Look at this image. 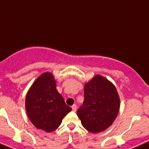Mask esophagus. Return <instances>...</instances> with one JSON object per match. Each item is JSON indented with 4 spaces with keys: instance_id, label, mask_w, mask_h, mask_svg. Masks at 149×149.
I'll return each instance as SVG.
<instances>
[{
    "instance_id": "34e87169",
    "label": "esophagus",
    "mask_w": 149,
    "mask_h": 149,
    "mask_svg": "<svg viewBox=\"0 0 149 149\" xmlns=\"http://www.w3.org/2000/svg\"><path fill=\"white\" fill-rule=\"evenodd\" d=\"M76 108H77V107H76V104H73V105L72 106V109H73V111H74V112L76 111Z\"/></svg>"
}]
</instances>
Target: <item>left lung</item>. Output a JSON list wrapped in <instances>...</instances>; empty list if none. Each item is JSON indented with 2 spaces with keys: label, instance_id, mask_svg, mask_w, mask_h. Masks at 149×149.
I'll list each match as a JSON object with an SVG mask.
<instances>
[{
  "label": "left lung",
  "instance_id": "1",
  "mask_svg": "<svg viewBox=\"0 0 149 149\" xmlns=\"http://www.w3.org/2000/svg\"><path fill=\"white\" fill-rule=\"evenodd\" d=\"M84 102L77 110L82 126L97 134L107 129L116 120L120 98L115 85L103 76H95L85 85Z\"/></svg>",
  "mask_w": 149,
  "mask_h": 149
}]
</instances>
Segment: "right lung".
I'll return each mask as SVG.
<instances>
[{"instance_id":"right-lung-1","label":"right lung","mask_w":149,"mask_h":149,"mask_svg":"<svg viewBox=\"0 0 149 149\" xmlns=\"http://www.w3.org/2000/svg\"><path fill=\"white\" fill-rule=\"evenodd\" d=\"M25 109L32 124L46 132L56 130L63 118L72 110L57 91L54 76L49 72L39 76L30 88Z\"/></svg>"}]
</instances>
